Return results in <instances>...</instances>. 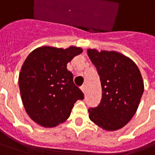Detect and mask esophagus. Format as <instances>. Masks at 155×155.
<instances>
[{
    "mask_svg": "<svg viewBox=\"0 0 155 155\" xmlns=\"http://www.w3.org/2000/svg\"><path fill=\"white\" fill-rule=\"evenodd\" d=\"M85 90H86V87L84 86V85L81 87V91H83L84 93H85Z\"/></svg>",
    "mask_w": 155,
    "mask_h": 155,
    "instance_id": "34e87169",
    "label": "esophagus"
}]
</instances>
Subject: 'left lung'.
I'll use <instances>...</instances> for the list:
<instances>
[{
    "mask_svg": "<svg viewBox=\"0 0 155 155\" xmlns=\"http://www.w3.org/2000/svg\"><path fill=\"white\" fill-rule=\"evenodd\" d=\"M88 56L97 70L102 99L89 109V117L106 131L123 128L135 114L144 91V83L136 64L116 51L88 49Z\"/></svg>",
    "mask_w": 155,
    "mask_h": 155,
    "instance_id": "obj_1",
    "label": "left lung"
}]
</instances>
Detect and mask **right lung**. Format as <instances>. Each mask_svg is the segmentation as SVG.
<instances>
[{"label": "right lung", "mask_w": 155, "mask_h": 155, "mask_svg": "<svg viewBox=\"0 0 155 155\" xmlns=\"http://www.w3.org/2000/svg\"><path fill=\"white\" fill-rule=\"evenodd\" d=\"M83 52L75 45L68 48L40 46L29 53L19 75L22 104L33 122L44 128L64 122L84 94L73 83L67 63Z\"/></svg>", "instance_id": "right-lung-1"}]
</instances>
